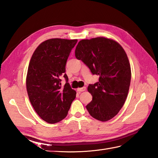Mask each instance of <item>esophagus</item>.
<instances>
[{"label":"esophagus","mask_w":158,"mask_h":158,"mask_svg":"<svg viewBox=\"0 0 158 158\" xmlns=\"http://www.w3.org/2000/svg\"><path fill=\"white\" fill-rule=\"evenodd\" d=\"M85 89H86V88H85V87H82V88H78V89H77V91H78V92H84V91L85 90Z\"/></svg>","instance_id":"obj_1"}]
</instances>
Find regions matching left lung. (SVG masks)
Listing matches in <instances>:
<instances>
[{
	"label": "left lung",
	"instance_id": "8db88e82",
	"mask_svg": "<svg viewBox=\"0 0 158 158\" xmlns=\"http://www.w3.org/2000/svg\"><path fill=\"white\" fill-rule=\"evenodd\" d=\"M75 56L99 76V82L88 87L92 101L87 110L98 121L110 120L123 107L130 87L131 65L125 50L114 40L98 37L80 41Z\"/></svg>",
	"mask_w": 158,
	"mask_h": 158
}]
</instances>
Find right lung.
Instances as JSON below:
<instances>
[{"label":"right lung","mask_w":158,"mask_h":158,"mask_svg":"<svg viewBox=\"0 0 158 158\" xmlns=\"http://www.w3.org/2000/svg\"><path fill=\"white\" fill-rule=\"evenodd\" d=\"M77 40L60 38L47 40L38 46L28 66L26 89L31 104L43 120L56 123L64 118L76 91L68 83L65 73L66 60ZM67 82L61 85L60 76Z\"/></svg>","instance_id":"obj_1"}]
</instances>
